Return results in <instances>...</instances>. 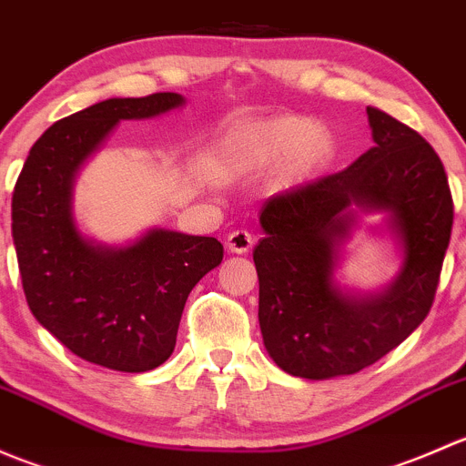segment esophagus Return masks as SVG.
<instances>
[{
	"label": "esophagus",
	"mask_w": 466,
	"mask_h": 466,
	"mask_svg": "<svg viewBox=\"0 0 466 466\" xmlns=\"http://www.w3.org/2000/svg\"><path fill=\"white\" fill-rule=\"evenodd\" d=\"M225 246H228L229 252L246 255V252H250L252 246H255V237H252L248 229H234V232H229L228 238H225Z\"/></svg>",
	"instance_id": "esophagus-1"
}]
</instances>
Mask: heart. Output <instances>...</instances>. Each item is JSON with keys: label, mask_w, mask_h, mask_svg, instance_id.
Wrapping results in <instances>:
<instances>
[{"label": "heart", "mask_w": 466, "mask_h": 466, "mask_svg": "<svg viewBox=\"0 0 466 466\" xmlns=\"http://www.w3.org/2000/svg\"><path fill=\"white\" fill-rule=\"evenodd\" d=\"M331 153L327 130L307 116H275L229 135L220 162L234 173L261 171L286 159V177H302Z\"/></svg>", "instance_id": "heart-1"}]
</instances>
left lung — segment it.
<instances>
[{
	"instance_id": "8db88e82",
	"label": "left lung",
	"mask_w": 466,
	"mask_h": 466,
	"mask_svg": "<svg viewBox=\"0 0 466 466\" xmlns=\"http://www.w3.org/2000/svg\"><path fill=\"white\" fill-rule=\"evenodd\" d=\"M374 146L351 167L272 196L255 248L259 327L270 359L293 377L356 374L401 345L433 307L453 228L441 159L417 130L368 107ZM354 208L385 210L404 248L385 291L359 296L332 281Z\"/></svg>"
}]
</instances>
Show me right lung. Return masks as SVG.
I'll use <instances>...</instances> for the list:
<instances>
[{"mask_svg":"<svg viewBox=\"0 0 466 466\" xmlns=\"http://www.w3.org/2000/svg\"><path fill=\"white\" fill-rule=\"evenodd\" d=\"M185 98H107L56 121L31 146L13 191V243L35 320L72 354L119 372H148L176 347L191 289L223 261L214 237L148 229L128 248L87 241L72 191L78 168L124 119H150Z\"/></svg>","mask_w":466,"mask_h":466,"instance_id":"1","label":"right lung"}]
</instances>
